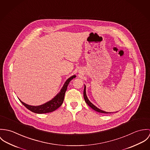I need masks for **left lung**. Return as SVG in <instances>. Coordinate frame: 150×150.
<instances>
[{
	"instance_id": "obj_1",
	"label": "left lung",
	"mask_w": 150,
	"mask_h": 150,
	"mask_svg": "<svg viewBox=\"0 0 150 150\" xmlns=\"http://www.w3.org/2000/svg\"><path fill=\"white\" fill-rule=\"evenodd\" d=\"M83 96H84V99L85 102H86V103H87L90 107H91L93 109H94V110H96V111H97V112H99V113H109L108 112H105V111H103V110H100V109L97 108L96 106H94V105L88 100V99L87 98V96H86V86H84V91H83Z\"/></svg>"
}]
</instances>
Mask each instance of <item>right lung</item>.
<instances>
[{"label":"right lung","mask_w":150,"mask_h":150,"mask_svg":"<svg viewBox=\"0 0 150 150\" xmlns=\"http://www.w3.org/2000/svg\"><path fill=\"white\" fill-rule=\"evenodd\" d=\"M75 77L76 76L74 75L69 78L64 83L60 91L52 100H50L48 102L43 105H41L40 106H30L20 100H19L28 109L35 113L42 114V113H50L52 112H53L62 105L64 98L65 93L67 90V86L69 83L70 82V81L72 79L75 78Z\"/></svg>","instance_id":"add662e5"}]
</instances>
